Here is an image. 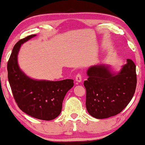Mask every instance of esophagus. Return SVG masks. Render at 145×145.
I'll use <instances>...</instances> for the list:
<instances>
[{"instance_id": "esophagus-1", "label": "esophagus", "mask_w": 145, "mask_h": 145, "mask_svg": "<svg viewBox=\"0 0 145 145\" xmlns=\"http://www.w3.org/2000/svg\"><path fill=\"white\" fill-rule=\"evenodd\" d=\"M75 80L77 82H82V75L80 74H78L76 76V78H75Z\"/></svg>"}]
</instances>
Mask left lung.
I'll list each match as a JSON object with an SVG mask.
<instances>
[{
    "mask_svg": "<svg viewBox=\"0 0 145 145\" xmlns=\"http://www.w3.org/2000/svg\"><path fill=\"white\" fill-rule=\"evenodd\" d=\"M86 105L89 114L97 119L107 118L121 112L135 93L137 85L136 66L127 59L120 71L114 72L110 65L97 64L87 71Z\"/></svg>",
    "mask_w": 145,
    "mask_h": 145,
    "instance_id": "obj_1",
    "label": "left lung"
}]
</instances>
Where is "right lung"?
<instances>
[{
    "label": "right lung",
    "instance_id": "right-lung-1",
    "mask_svg": "<svg viewBox=\"0 0 145 145\" xmlns=\"http://www.w3.org/2000/svg\"><path fill=\"white\" fill-rule=\"evenodd\" d=\"M32 35L14 46L8 62V78L14 99L21 110L33 118L51 120L60 114L63 101L74 86L71 79L59 81L31 78L20 68L18 56L21 46L36 37Z\"/></svg>",
    "mask_w": 145,
    "mask_h": 145
}]
</instances>
